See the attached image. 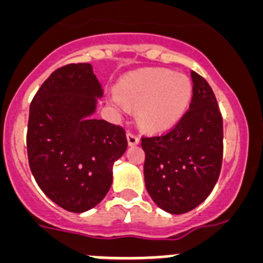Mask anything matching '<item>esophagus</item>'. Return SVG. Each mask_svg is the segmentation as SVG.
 <instances>
[{"mask_svg": "<svg viewBox=\"0 0 263 263\" xmlns=\"http://www.w3.org/2000/svg\"><path fill=\"white\" fill-rule=\"evenodd\" d=\"M126 137H127V143H129L130 146H136L139 143V137L137 136L136 133H133V132H127Z\"/></svg>", "mask_w": 263, "mask_h": 263, "instance_id": "34e87169", "label": "esophagus"}]
</instances>
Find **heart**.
Listing matches in <instances>:
<instances>
[{"label": "heart", "instance_id": "1", "mask_svg": "<svg viewBox=\"0 0 263 263\" xmlns=\"http://www.w3.org/2000/svg\"><path fill=\"white\" fill-rule=\"evenodd\" d=\"M113 103L121 110L139 108V122L152 132L173 127L187 110L192 83L185 75L170 69L148 68L126 76L118 85Z\"/></svg>", "mask_w": 263, "mask_h": 263}]
</instances>
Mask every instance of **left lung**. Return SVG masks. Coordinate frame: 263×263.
Masks as SVG:
<instances>
[{
	"instance_id": "left-lung-1",
	"label": "left lung",
	"mask_w": 263,
	"mask_h": 263,
	"mask_svg": "<svg viewBox=\"0 0 263 263\" xmlns=\"http://www.w3.org/2000/svg\"><path fill=\"white\" fill-rule=\"evenodd\" d=\"M190 109L168 132L141 138L145 184L159 208L180 215L212 192L222 163V117L212 88L191 71Z\"/></svg>"
}]
</instances>
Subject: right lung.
Wrapping results in <instances>:
<instances>
[{
  "label": "right lung",
  "mask_w": 263,
  "mask_h": 263,
  "mask_svg": "<svg viewBox=\"0 0 263 263\" xmlns=\"http://www.w3.org/2000/svg\"><path fill=\"white\" fill-rule=\"evenodd\" d=\"M103 89L89 63L53 71L30 104L27 158L41 190L69 212H85L108 194L125 129L90 117Z\"/></svg>",
  "instance_id": "obj_1"
}]
</instances>
